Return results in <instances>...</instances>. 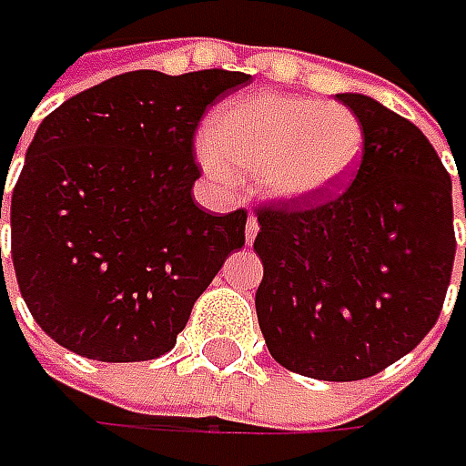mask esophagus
Here are the masks:
<instances>
[{"instance_id": "esophagus-1", "label": "esophagus", "mask_w": 466, "mask_h": 466, "mask_svg": "<svg viewBox=\"0 0 466 466\" xmlns=\"http://www.w3.org/2000/svg\"><path fill=\"white\" fill-rule=\"evenodd\" d=\"M257 233H259V223H257V218H248L246 220V241L251 243L257 238Z\"/></svg>"}]
</instances>
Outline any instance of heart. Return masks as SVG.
<instances>
[{"label":"heart","mask_w":466,"mask_h":466,"mask_svg":"<svg viewBox=\"0 0 466 466\" xmlns=\"http://www.w3.org/2000/svg\"><path fill=\"white\" fill-rule=\"evenodd\" d=\"M363 139L360 121L342 103L257 93L215 111L199 155L218 178L259 173L269 197L309 202L348 184Z\"/></svg>","instance_id":"b5f03b06"}]
</instances>
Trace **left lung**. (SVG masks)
<instances>
[{
	"label": "left lung",
	"instance_id": "8db88e82",
	"mask_svg": "<svg viewBox=\"0 0 466 466\" xmlns=\"http://www.w3.org/2000/svg\"><path fill=\"white\" fill-rule=\"evenodd\" d=\"M337 98L363 127L360 166L327 202L257 207V316L282 368L360 381L433 329L457 238L451 176L420 129L368 96Z\"/></svg>",
	"mask_w": 466,
	"mask_h": 466
}]
</instances>
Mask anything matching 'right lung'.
Returning a JSON list of instances; mask_svg holds the SVG:
<instances>
[{"instance_id": "1", "label": "right lung", "mask_w": 466, "mask_h": 466, "mask_svg": "<svg viewBox=\"0 0 466 466\" xmlns=\"http://www.w3.org/2000/svg\"><path fill=\"white\" fill-rule=\"evenodd\" d=\"M246 85L251 75L228 69H137L41 121L9 202V254L54 342L103 363L176 345L194 300L246 243V209L212 215L191 197L197 127Z\"/></svg>"}]
</instances>
